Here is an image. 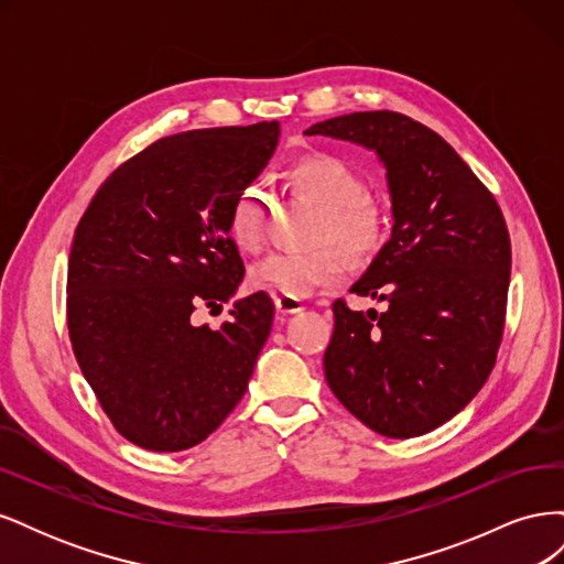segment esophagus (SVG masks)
<instances>
[{
    "label": "esophagus",
    "mask_w": 564,
    "mask_h": 564,
    "mask_svg": "<svg viewBox=\"0 0 564 564\" xmlns=\"http://www.w3.org/2000/svg\"><path fill=\"white\" fill-rule=\"evenodd\" d=\"M275 308H278L280 315H296V313H301L305 308V305L299 299L280 294V296H275Z\"/></svg>",
    "instance_id": "esophagus-1"
}]
</instances>
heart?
Here are the masks:
<instances>
[{
	"mask_svg": "<svg viewBox=\"0 0 564 564\" xmlns=\"http://www.w3.org/2000/svg\"><path fill=\"white\" fill-rule=\"evenodd\" d=\"M289 183L319 209L311 251H275L251 268L259 286L303 299L317 286H332L346 278L348 257L369 261L388 242V214L383 204L365 195V181L352 166L329 155L299 160ZM228 230L237 247L256 251L265 240V202L259 187L237 193L228 216ZM339 247L336 248L335 245Z\"/></svg>",
	"mask_w": 564,
	"mask_h": 564,
	"instance_id": "1",
	"label": "heart"
}]
</instances>
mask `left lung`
<instances>
[{
  "label": "left lung",
  "mask_w": 564,
  "mask_h": 564,
  "mask_svg": "<svg viewBox=\"0 0 564 564\" xmlns=\"http://www.w3.org/2000/svg\"><path fill=\"white\" fill-rule=\"evenodd\" d=\"M305 135L377 152L395 218L390 240L350 289L388 311L365 315L344 299L334 303L324 377L379 435L429 433L477 395L497 362L510 284L503 214L456 150L406 115H340Z\"/></svg>",
  "instance_id": "left-lung-1"
}]
</instances>
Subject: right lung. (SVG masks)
<instances>
[{
    "label": "right lung",
    "mask_w": 564,
    "mask_h": 564,
    "mask_svg": "<svg viewBox=\"0 0 564 564\" xmlns=\"http://www.w3.org/2000/svg\"><path fill=\"white\" fill-rule=\"evenodd\" d=\"M278 135L275 119L166 135L117 166L79 220L67 261L70 344L133 445L191 449L245 395L272 299L237 301L220 329L191 317L197 305L220 308L245 278L228 216Z\"/></svg>",
    "instance_id": "right-lung-1"
}]
</instances>
